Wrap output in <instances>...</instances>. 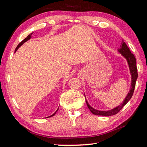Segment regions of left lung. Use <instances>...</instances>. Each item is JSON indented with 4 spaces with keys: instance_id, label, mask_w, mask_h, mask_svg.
Wrapping results in <instances>:
<instances>
[{
    "instance_id": "8db88e82",
    "label": "left lung",
    "mask_w": 147,
    "mask_h": 147,
    "mask_svg": "<svg viewBox=\"0 0 147 147\" xmlns=\"http://www.w3.org/2000/svg\"><path fill=\"white\" fill-rule=\"evenodd\" d=\"M118 51L126 59L128 64L129 65V68H130V71L131 76L130 90L128 93L127 96H126V98H124V100L120 104V105L118 106L117 107H116L115 108L111 109V110H108V111H99V110H97V109H94L93 108H92L90 105H89L88 104V102L87 101L86 98L87 106H88V108L89 109V110H90L91 112L93 114H94V115H103V116H111V115H115V114L117 113L119 111L123 108L124 105H126V104H127L128 102L130 100V98L133 95L134 89H135V87H136V80L138 78V69H137V67H136V58L134 54L132 53H131L130 50L129 49L128 46L126 45V44L124 43L123 39V41H122L120 48H119L118 49Z\"/></svg>"
}]
</instances>
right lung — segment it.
<instances>
[{
  "label": "right lung",
  "mask_w": 147,
  "mask_h": 147,
  "mask_svg": "<svg viewBox=\"0 0 147 147\" xmlns=\"http://www.w3.org/2000/svg\"><path fill=\"white\" fill-rule=\"evenodd\" d=\"M32 34V33H31L30 34V35H28V36H27L26 37V38H25V39H24V40H23V41H22L21 42V43H20L19 45H17V47H16V50H15V53H16V52L17 51V49H18L19 48V47H21V45H23V43H25V42L26 41H28V40H29V39H30L31 38V35ZM58 109H57V111H58ZM56 112L55 113H54V114H53V115H51V116H49V117H52V116H54V115H55V114H56Z\"/></svg>",
  "instance_id": "obj_1"
}]
</instances>
